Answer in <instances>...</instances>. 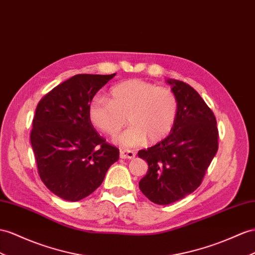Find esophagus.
<instances>
[{
  "instance_id": "obj_1",
  "label": "esophagus",
  "mask_w": 255,
  "mask_h": 255,
  "mask_svg": "<svg viewBox=\"0 0 255 255\" xmlns=\"http://www.w3.org/2000/svg\"><path fill=\"white\" fill-rule=\"evenodd\" d=\"M120 156H121V158H123V159H126V158H128V159H131V158H134L135 152H134V151H131V149L121 148Z\"/></svg>"
}]
</instances>
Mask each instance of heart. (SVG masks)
Instances as JSON below:
<instances>
[{
    "label": "heart",
    "instance_id": "heart-1",
    "mask_svg": "<svg viewBox=\"0 0 255 255\" xmlns=\"http://www.w3.org/2000/svg\"><path fill=\"white\" fill-rule=\"evenodd\" d=\"M179 101L170 88L143 80H127L110 90V99L95 97L88 107L90 123L122 146L140 145L147 140L159 142L172 131L178 119Z\"/></svg>",
    "mask_w": 255,
    "mask_h": 255
}]
</instances>
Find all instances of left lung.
Here are the masks:
<instances>
[{
    "label": "left lung",
    "instance_id": "left-lung-1",
    "mask_svg": "<svg viewBox=\"0 0 255 255\" xmlns=\"http://www.w3.org/2000/svg\"><path fill=\"white\" fill-rule=\"evenodd\" d=\"M179 101L172 131L139 157L148 170L139 182L141 192L157 205H169L193 193L218 152L219 131L211 109L190 85L169 78Z\"/></svg>",
    "mask_w": 255,
    "mask_h": 255
}]
</instances>
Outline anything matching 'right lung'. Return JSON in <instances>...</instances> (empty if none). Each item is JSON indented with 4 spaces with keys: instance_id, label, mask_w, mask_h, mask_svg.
Wrapping results in <instances>:
<instances>
[{
    "instance_id": "obj_1",
    "label": "right lung",
    "mask_w": 255,
    "mask_h": 255,
    "mask_svg": "<svg viewBox=\"0 0 255 255\" xmlns=\"http://www.w3.org/2000/svg\"><path fill=\"white\" fill-rule=\"evenodd\" d=\"M115 74L74 75L37 104L30 135L37 171L48 190L64 200L94 193L120 158V149L96 131L88 117L90 101Z\"/></svg>"
}]
</instances>
